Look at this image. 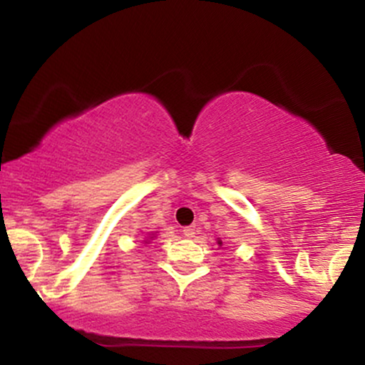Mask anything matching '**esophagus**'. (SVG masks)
<instances>
[{
	"instance_id": "1",
	"label": "esophagus",
	"mask_w": 365,
	"mask_h": 365,
	"mask_svg": "<svg viewBox=\"0 0 365 365\" xmlns=\"http://www.w3.org/2000/svg\"><path fill=\"white\" fill-rule=\"evenodd\" d=\"M197 232H199V230H197L195 225L185 226V228H183V235H185L187 238H194L197 235Z\"/></svg>"
}]
</instances>
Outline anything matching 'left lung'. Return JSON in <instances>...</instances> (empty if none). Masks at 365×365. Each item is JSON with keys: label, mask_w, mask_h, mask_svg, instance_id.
Masks as SVG:
<instances>
[{"label": "left lung", "mask_w": 365, "mask_h": 365, "mask_svg": "<svg viewBox=\"0 0 365 365\" xmlns=\"http://www.w3.org/2000/svg\"><path fill=\"white\" fill-rule=\"evenodd\" d=\"M220 244H221V242H220Z\"/></svg>", "instance_id": "obj_1"}]
</instances>
